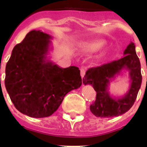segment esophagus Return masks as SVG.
<instances>
[{
  "instance_id": "1",
  "label": "esophagus",
  "mask_w": 147,
  "mask_h": 147,
  "mask_svg": "<svg viewBox=\"0 0 147 147\" xmlns=\"http://www.w3.org/2000/svg\"><path fill=\"white\" fill-rule=\"evenodd\" d=\"M85 72H86V70H85V68H84V67H82L81 70H80V74H81V76L82 79L84 78V76H85ZM82 84H83V82H82Z\"/></svg>"
}]
</instances>
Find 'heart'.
<instances>
[{
  "mask_svg": "<svg viewBox=\"0 0 147 147\" xmlns=\"http://www.w3.org/2000/svg\"><path fill=\"white\" fill-rule=\"evenodd\" d=\"M107 45V42L105 40H97L90 42H83L80 45V51L86 54H94L105 49Z\"/></svg>",
  "mask_w": 147,
  "mask_h": 147,
  "instance_id": "1",
  "label": "heart"
}]
</instances>
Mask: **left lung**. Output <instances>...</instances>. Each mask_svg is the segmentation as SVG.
Listing matches in <instances>:
<instances>
[{
  "mask_svg": "<svg viewBox=\"0 0 147 147\" xmlns=\"http://www.w3.org/2000/svg\"><path fill=\"white\" fill-rule=\"evenodd\" d=\"M124 57L87 71L83 84L90 85L96 92V98L90 107L92 113L99 118L119 116L127 112L134 104L142 82L141 63L131 42L124 51ZM124 70L129 74L131 85L123 96L115 97L109 91V83Z\"/></svg>",
  "mask_w": 147,
  "mask_h": 147,
  "instance_id": "obj_1",
  "label": "left lung"
}]
</instances>
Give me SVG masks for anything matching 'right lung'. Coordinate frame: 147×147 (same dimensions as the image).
<instances>
[{
	"label": "right lung",
	"instance_id": "1",
	"mask_svg": "<svg viewBox=\"0 0 147 147\" xmlns=\"http://www.w3.org/2000/svg\"><path fill=\"white\" fill-rule=\"evenodd\" d=\"M51 35L32 30L14 47L6 66L5 86L11 101L30 117L51 115L65 96L82 83L79 67L63 68L51 60Z\"/></svg>",
	"mask_w": 147,
	"mask_h": 147
}]
</instances>
